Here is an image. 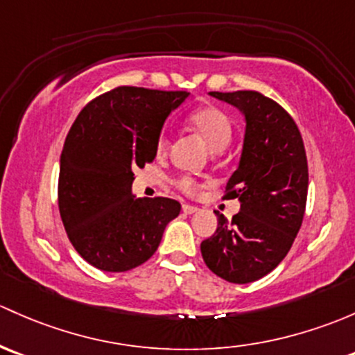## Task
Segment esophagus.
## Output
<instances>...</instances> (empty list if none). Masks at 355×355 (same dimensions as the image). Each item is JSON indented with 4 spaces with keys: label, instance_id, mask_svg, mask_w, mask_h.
Returning a JSON list of instances; mask_svg holds the SVG:
<instances>
[{
    "label": "esophagus",
    "instance_id": "esophagus-1",
    "mask_svg": "<svg viewBox=\"0 0 355 355\" xmlns=\"http://www.w3.org/2000/svg\"><path fill=\"white\" fill-rule=\"evenodd\" d=\"M182 211H184L185 214H193L196 211H199V207L192 206V204H184V206H182Z\"/></svg>",
    "mask_w": 355,
    "mask_h": 355
}]
</instances>
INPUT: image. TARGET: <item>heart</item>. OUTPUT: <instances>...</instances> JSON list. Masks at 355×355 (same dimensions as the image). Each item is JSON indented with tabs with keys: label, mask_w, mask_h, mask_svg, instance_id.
<instances>
[{
	"label": "heart",
	"mask_w": 355,
	"mask_h": 355,
	"mask_svg": "<svg viewBox=\"0 0 355 355\" xmlns=\"http://www.w3.org/2000/svg\"><path fill=\"white\" fill-rule=\"evenodd\" d=\"M189 122L202 136V139L212 151H221L230 144L231 136H233V124H231V119L218 107H204V109L196 110L193 114H190ZM166 148L168 137L166 134H162L156 143V149L162 155L166 151ZM173 184L185 193H197L200 189L199 182L189 175H180L175 178Z\"/></svg>",
	"instance_id": "1"
}]
</instances>
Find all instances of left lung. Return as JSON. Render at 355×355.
<instances>
[{"label":"left lung","instance_id":"1","mask_svg":"<svg viewBox=\"0 0 355 355\" xmlns=\"http://www.w3.org/2000/svg\"><path fill=\"white\" fill-rule=\"evenodd\" d=\"M245 114L240 166L227 180L226 199H240L238 214H218V230L200 243L206 266L234 284L274 270L294 243L308 197V159L296 122L260 92H211Z\"/></svg>","mask_w":355,"mask_h":355}]
</instances>
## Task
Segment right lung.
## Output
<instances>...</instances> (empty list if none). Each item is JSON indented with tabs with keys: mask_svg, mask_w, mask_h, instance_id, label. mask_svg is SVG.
<instances>
[{
	"mask_svg": "<svg viewBox=\"0 0 355 355\" xmlns=\"http://www.w3.org/2000/svg\"><path fill=\"white\" fill-rule=\"evenodd\" d=\"M187 96L117 87L93 98L71 125L59 168V212L74 250L93 267L125 272L144 263L180 214L178 200L136 199L130 185L134 168L155 159L168 114Z\"/></svg>",
	"mask_w": 355,
	"mask_h": 355,
	"instance_id": "add662e5",
	"label": "right lung"
}]
</instances>
